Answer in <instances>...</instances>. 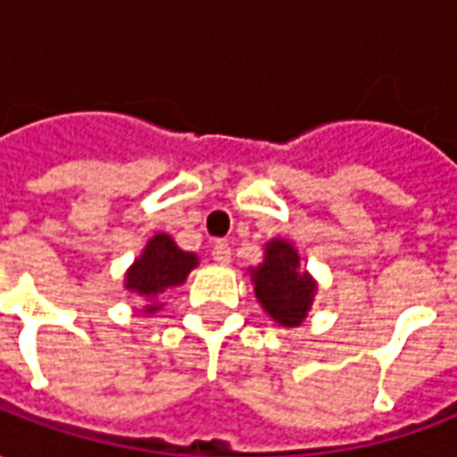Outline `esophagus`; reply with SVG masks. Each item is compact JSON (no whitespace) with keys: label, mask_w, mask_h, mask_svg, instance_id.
<instances>
[{"label":"esophagus","mask_w":457,"mask_h":457,"mask_svg":"<svg viewBox=\"0 0 457 457\" xmlns=\"http://www.w3.org/2000/svg\"><path fill=\"white\" fill-rule=\"evenodd\" d=\"M212 259H215L218 264H229V262H232V249H229L228 242H215V245H212Z\"/></svg>","instance_id":"obj_1"}]
</instances>
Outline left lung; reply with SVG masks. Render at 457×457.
<instances>
[{
  "instance_id": "8db88e82",
  "label": "left lung",
  "mask_w": 457,
  "mask_h": 457,
  "mask_svg": "<svg viewBox=\"0 0 457 457\" xmlns=\"http://www.w3.org/2000/svg\"><path fill=\"white\" fill-rule=\"evenodd\" d=\"M259 303L278 326L296 328L311 311L316 281L301 269L296 247L287 239H271L264 249V262L252 269Z\"/></svg>"
}]
</instances>
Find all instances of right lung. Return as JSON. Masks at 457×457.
Segmentation results:
<instances>
[{"label": "right lung", "mask_w": 457, "mask_h": 457, "mask_svg": "<svg viewBox=\"0 0 457 457\" xmlns=\"http://www.w3.org/2000/svg\"><path fill=\"white\" fill-rule=\"evenodd\" d=\"M195 267H198L195 254L183 252L166 232H159L146 242L139 259L129 267L127 277H124V288L144 298H156L166 288L183 284L190 269ZM144 311L154 313V311H159V306H146Z\"/></svg>", "instance_id": "add662e5"}]
</instances>
